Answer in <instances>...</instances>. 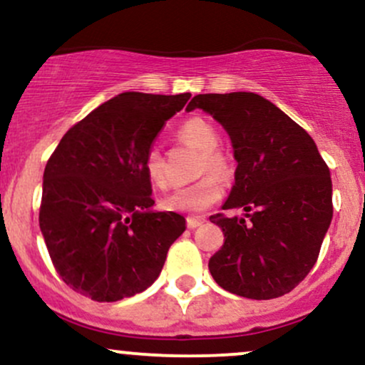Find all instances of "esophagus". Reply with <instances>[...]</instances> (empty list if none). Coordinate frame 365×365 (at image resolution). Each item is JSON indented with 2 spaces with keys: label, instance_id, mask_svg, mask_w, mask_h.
<instances>
[{
  "label": "esophagus",
  "instance_id": "obj_1",
  "mask_svg": "<svg viewBox=\"0 0 365 365\" xmlns=\"http://www.w3.org/2000/svg\"><path fill=\"white\" fill-rule=\"evenodd\" d=\"M204 223V220H201V218H187V227L189 228H197V227H201Z\"/></svg>",
  "mask_w": 365,
  "mask_h": 365
}]
</instances>
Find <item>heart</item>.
<instances>
[{"mask_svg": "<svg viewBox=\"0 0 365 365\" xmlns=\"http://www.w3.org/2000/svg\"><path fill=\"white\" fill-rule=\"evenodd\" d=\"M178 138L195 150L202 152L201 170H206L216 178H225L228 173V163L222 152L215 150L218 147V133L213 124L201 118H192L178 128ZM143 170L152 185L164 189L168 183L164 171L163 152L158 147H150L143 158ZM222 197V189L213 178H202L192 185L180 187L163 199V207L178 213H202Z\"/></svg>", "mask_w": 365, "mask_h": 365, "instance_id": "obj_1", "label": "heart"}]
</instances>
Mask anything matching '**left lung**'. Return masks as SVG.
I'll return each instance as SVG.
<instances>
[{"label": "left lung", "instance_id": "obj_1", "mask_svg": "<svg viewBox=\"0 0 365 365\" xmlns=\"http://www.w3.org/2000/svg\"><path fill=\"white\" fill-rule=\"evenodd\" d=\"M202 109L223 126L234 147L235 182L211 222L225 242L210 258L220 287L251 299L293 291L317 262L332 220V182L310 135L262 95H195L187 110Z\"/></svg>", "mask_w": 365, "mask_h": 365}]
</instances>
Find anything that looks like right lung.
I'll use <instances>...</instances> for the list:
<instances>
[{
	"label": "right lung",
	"mask_w": 365,
	"mask_h": 365,
	"mask_svg": "<svg viewBox=\"0 0 365 365\" xmlns=\"http://www.w3.org/2000/svg\"><path fill=\"white\" fill-rule=\"evenodd\" d=\"M189 98L118 95L74 124L48 159L39 228L55 270L76 293L118 302L161 274L185 218L154 210L143 158Z\"/></svg>",
	"instance_id": "add662e5"
}]
</instances>
